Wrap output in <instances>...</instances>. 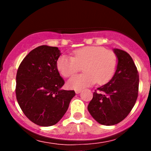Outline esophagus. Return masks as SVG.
Returning <instances> with one entry per match:
<instances>
[{
    "label": "esophagus",
    "instance_id": "1",
    "mask_svg": "<svg viewBox=\"0 0 151 151\" xmlns=\"http://www.w3.org/2000/svg\"><path fill=\"white\" fill-rule=\"evenodd\" d=\"M81 92V90H75V93L77 94H78V93H80Z\"/></svg>",
    "mask_w": 151,
    "mask_h": 151
}]
</instances>
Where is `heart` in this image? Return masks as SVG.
Wrapping results in <instances>:
<instances>
[{"label": "heart", "mask_w": 151, "mask_h": 151, "mask_svg": "<svg viewBox=\"0 0 151 151\" xmlns=\"http://www.w3.org/2000/svg\"><path fill=\"white\" fill-rule=\"evenodd\" d=\"M118 57L102 47H85L74 50L73 57L61 55L57 68L63 77L74 75L83 67L84 74L74 76L68 81V87L80 90L98 83H107L114 77L118 68Z\"/></svg>", "instance_id": "1"}]
</instances>
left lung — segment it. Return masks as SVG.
I'll return each instance as SVG.
<instances>
[{
	"instance_id": "obj_1",
	"label": "left lung",
	"mask_w": 151,
	"mask_h": 151,
	"mask_svg": "<svg viewBox=\"0 0 151 151\" xmlns=\"http://www.w3.org/2000/svg\"><path fill=\"white\" fill-rule=\"evenodd\" d=\"M118 64L114 77L97 88L88 106L91 116L100 124L112 126L127 117L136 103L139 74L129 53L114 49Z\"/></svg>"
}]
</instances>
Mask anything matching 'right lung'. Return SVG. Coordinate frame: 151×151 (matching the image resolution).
Listing matches in <instances>:
<instances>
[{
  "instance_id": "right-lung-1",
  "label": "right lung",
  "mask_w": 151,
  "mask_h": 151,
  "mask_svg": "<svg viewBox=\"0 0 151 151\" xmlns=\"http://www.w3.org/2000/svg\"><path fill=\"white\" fill-rule=\"evenodd\" d=\"M60 51L39 46L25 56L16 76V97L25 116L41 126L56 124L68 109L74 91L61 90L64 80L57 68Z\"/></svg>"
}]
</instances>
